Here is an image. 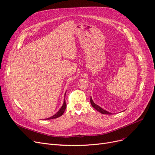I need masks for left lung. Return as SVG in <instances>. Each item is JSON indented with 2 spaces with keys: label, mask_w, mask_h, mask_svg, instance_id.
<instances>
[{
  "label": "left lung",
  "mask_w": 155,
  "mask_h": 155,
  "mask_svg": "<svg viewBox=\"0 0 155 155\" xmlns=\"http://www.w3.org/2000/svg\"><path fill=\"white\" fill-rule=\"evenodd\" d=\"M90 101H91V105L93 106V107H94L96 110H98L99 112L101 113L102 114H112V113H110L109 112H107V110H104V109H103V108H102L101 107H100V106H98V105L95 104L94 103V101H93L92 98H91V100H90Z\"/></svg>",
  "instance_id": "8db88e82"
}]
</instances>
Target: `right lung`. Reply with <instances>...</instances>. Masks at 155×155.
I'll return each instance as SVG.
<instances>
[{
  "mask_svg": "<svg viewBox=\"0 0 155 155\" xmlns=\"http://www.w3.org/2000/svg\"><path fill=\"white\" fill-rule=\"evenodd\" d=\"M66 93H65V94H64V96H66ZM66 100H65V96H64V103H63V105H62V106L61 107V108H60L59 109V110L55 114H54V116H51L50 117H48V118H47V119H55V118H57V117H60V116H61L62 114H63V113L64 112V110H65V109H66Z\"/></svg>",
  "mask_w": 155,
  "mask_h": 155,
  "instance_id": "add662e5",
  "label": "right lung"
}]
</instances>
